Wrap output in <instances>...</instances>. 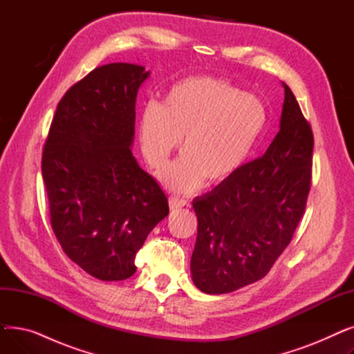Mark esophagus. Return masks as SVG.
<instances>
[{
	"instance_id": "esophagus-1",
	"label": "esophagus",
	"mask_w": 354,
	"mask_h": 354,
	"mask_svg": "<svg viewBox=\"0 0 354 354\" xmlns=\"http://www.w3.org/2000/svg\"><path fill=\"white\" fill-rule=\"evenodd\" d=\"M187 205H188V201L176 198V196H171V198H169V207H171L172 211L179 209V208H183V207H187Z\"/></svg>"
}]
</instances>
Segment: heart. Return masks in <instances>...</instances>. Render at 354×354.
I'll list each match as a JSON object with an SVG mask.
<instances>
[{"mask_svg": "<svg viewBox=\"0 0 354 354\" xmlns=\"http://www.w3.org/2000/svg\"><path fill=\"white\" fill-rule=\"evenodd\" d=\"M266 123L258 97L225 79L192 76L167 88L160 104L143 106L138 133L142 155L155 171L163 169L183 138V156L160 179L175 192L191 194L205 180L218 187L243 169Z\"/></svg>", "mask_w": 354, "mask_h": 354, "instance_id": "1", "label": "heart"}]
</instances>
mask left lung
Wrapping results in <instances>:
<instances>
[{"label":"left lung","mask_w":354,"mask_h":354,"mask_svg":"<svg viewBox=\"0 0 354 354\" xmlns=\"http://www.w3.org/2000/svg\"><path fill=\"white\" fill-rule=\"evenodd\" d=\"M283 87L280 130L267 152L192 201L198 235L191 274L207 294L232 292L261 280L304 214L314 139L292 91Z\"/></svg>","instance_id":"1"}]
</instances>
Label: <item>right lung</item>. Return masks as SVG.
<instances>
[{"instance_id":"right-lung-1","label":"right lung","mask_w":354,"mask_h":354,"mask_svg":"<svg viewBox=\"0 0 354 354\" xmlns=\"http://www.w3.org/2000/svg\"><path fill=\"white\" fill-rule=\"evenodd\" d=\"M149 74L130 63L90 71L57 104L44 145L51 228L71 261L102 281L132 277L136 252L169 214L132 155L136 96Z\"/></svg>"}]
</instances>
